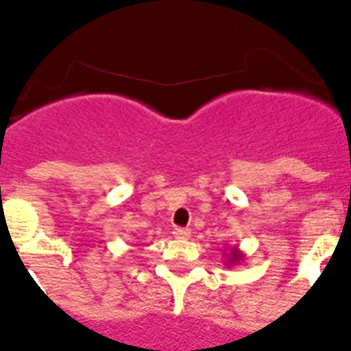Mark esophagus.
Here are the masks:
<instances>
[{"label": "esophagus", "instance_id": "obj_1", "mask_svg": "<svg viewBox=\"0 0 351 351\" xmlns=\"http://www.w3.org/2000/svg\"><path fill=\"white\" fill-rule=\"evenodd\" d=\"M173 235H175L176 239H188V237L191 235V231L188 228H175Z\"/></svg>", "mask_w": 351, "mask_h": 351}]
</instances>
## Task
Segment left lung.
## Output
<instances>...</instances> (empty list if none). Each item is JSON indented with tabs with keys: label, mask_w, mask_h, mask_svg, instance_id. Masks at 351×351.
<instances>
[{
	"label": "left lung",
	"mask_w": 351,
	"mask_h": 351,
	"mask_svg": "<svg viewBox=\"0 0 351 351\" xmlns=\"http://www.w3.org/2000/svg\"><path fill=\"white\" fill-rule=\"evenodd\" d=\"M228 259H226V265H229V267H233V265L241 263L244 259V254L243 250L239 248V246H233V248H228Z\"/></svg>",
	"instance_id": "8db88e82"
}]
</instances>
